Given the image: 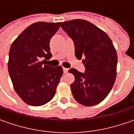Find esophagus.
<instances>
[{
    "mask_svg": "<svg viewBox=\"0 0 134 134\" xmlns=\"http://www.w3.org/2000/svg\"><path fill=\"white\" fill-rule=\"evenodd\" d=\"M68 71H69L68 69H66V68H63V72H64V73H67V72H68Z\"/></svg>",
    "mask_w": 134,
    "mask_h": 134,
    "instance_id": "34e87169",
    "label": "esophagus"
}]
</instances>
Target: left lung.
<instances>
[{
	"label": "left lung",
	"mask_w": 134,
	"mask_h": 134,
	"mask_svg": "<svg viewBox=\"0 0 134 134\" xmlns=\"http://www.w3.org/2000/svg\"><path fill=\"white\" fill-rule=\"evenodd\" d=\"M61 27L73 40L75 57L83 59L86 69L84 73L69 70L75 76L72 95L82 105H96L105 99L116 80L118 58L113 42L104 31L86 20L65 21Z\"/></svg>",
	"instance_id": "8db88e82"
}]
</instances>
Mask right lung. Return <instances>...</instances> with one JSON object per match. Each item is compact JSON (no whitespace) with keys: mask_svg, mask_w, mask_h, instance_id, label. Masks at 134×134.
I'll return each mask as SVG.
<instances>
[{"mask_svg":"<svg viewBox=\"0 0 134 134\" xmlns=\"http://www.w3.org/2000/svg\"><path fill=\"white\" fill-rule=\"evenodd\" d=\"M61 22L39 21L25 29L13 42L9 53L8 71L15 91L30 106H42L51 100L63 70L44 65L52 54L50 40Z\"/></svg>","mask_w":134,"mask_h":134,"instance_id":"1","label":"right lung"}]
</instances>
